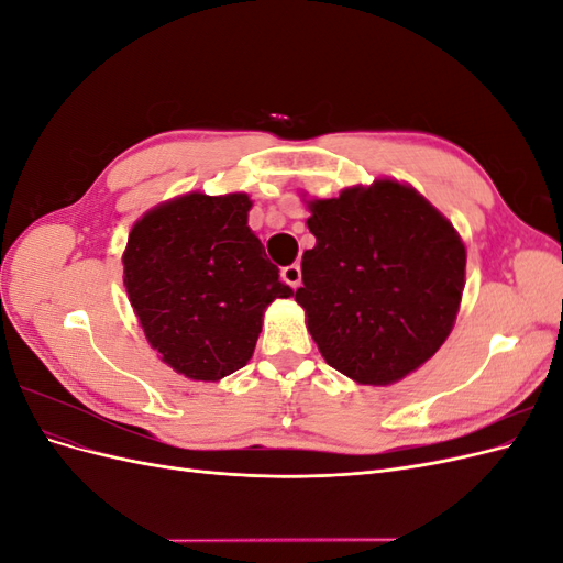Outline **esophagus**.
<instances>
[{"instance_id":"obj_1","label":"esophagus","mask_w":563,"mask_h":563,"mask_svg":"<svg viewBox=\"0 0 563 563\" xmlns=\"http://www.w3.org/2000/svg\"><path fill=\"white\" fill-rule=\"evenodd\" d=\"M282 279L291 286V288H298L302 284V272H300V265L294 263V265H286L282 269Z\"/></svg>"}]
</instances>
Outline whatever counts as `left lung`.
<instances>
[{"label": "left lung", "mask_w": 563, "mask_h": 563, "mask_svg": "<svg viewBox=\"0 0 563 563\" xmlns=\"http://www.w3.org/2000/svg\"><path fill=\"white\" fill-rule=\"evenodd\" d=\"M314 249L296 300L329 366L391 385L449 338L465 288L460 234L411 185L380 178L308 201Z\"/></svg>", "instance_id": "8db88e82"}]
</instances>
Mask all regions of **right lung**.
<instances>
[{"instance_id":"add662e5","label":"right lung","mask_w":563,"mask_h":563,"mask_svg":"<svg viewBox=\"0 0 563 563\" xmlns=\"http://www.w3.org/2000/svg\"><path fill=\"white\" fill-rule=\"evenodd\" d=\"M244 192H187L131 228L124 286L159 360L216 383L251 360L267 305L294 296L249 228Z\"/></svg>"}]
</instances>
